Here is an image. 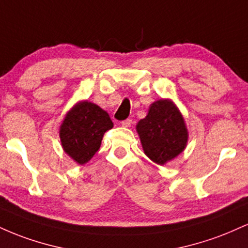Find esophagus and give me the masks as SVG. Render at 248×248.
I'll return each instance as SVG.
<instances>
[{
    "mask_svg": "<svg viewBox=\"0 0 248 248\" xmlns=\"http://www.w3.org/2000/svg\"><path fill=\"white\" fill-rule=\"evenodd\" d=\"M132 122H133L132 119H126V120L121 121V126H124V127H130V124H132Z\"/></svg>",
    "mask_w": 248,
    "mask_h": 248,
    "instance_id": "34e87169",
    "label": "esophagus"
}]
</instances>
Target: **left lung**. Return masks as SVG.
<instances>
[{"mask_svg":"<svg viewBox=\"0 0 248 248\" xmlns=\"http://www.w3.org/2000/svg\"><path fill=\"white\" fill-rule=\"evenodd\" d=\"M136 130L146 155L157 164L172 160L186 146L187 132L183 116L169 100L154 102Z\"/></svg>","mask_w":248,"mask_h":248,"instance_id":"1","label":"left lung"}]
</instances>
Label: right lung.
<instances>
[{"mask_svg":"<svg viewBox=\"0 0 248 248\" xmlns=\"http://www.w3.org/2000/svg\"><path fill=\"white\" fill-rule=\"evenodd\" d=\"M112 127L107 112L92 102H79L62 121L59 133L62 148L76 162L85 164L98 152L104 134Z\"/></svg>","mask_w":248,"mask_h":248,"instance_id":"1","label":"right lung"}]
</instances>
